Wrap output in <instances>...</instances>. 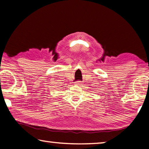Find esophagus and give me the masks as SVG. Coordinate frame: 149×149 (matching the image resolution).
I'll return each instance as SVG.
<instances>
[{"label": "esophagus", "instance_id": "1", "mask_svg": "<svg viewBox=\"0 0 149 149\" xmlns=\"http://www.w3.org/2000/svg\"><path fill=\"white\" fill-rule=\"evenodd\" d=\"M75 84H76V85H80V82L79 81H76V82H75Z\"/></svg>", "mask_w": 149, "mask_h": 149}]
</instances>
